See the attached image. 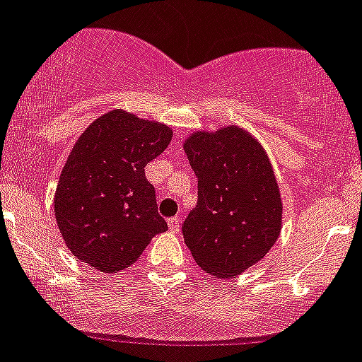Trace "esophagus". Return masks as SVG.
<instances>
[{"instance_id": "obj_1", "label": "esophagus", "mask_w": 362, "mask_h": 362, "mask_svg": "<svg viewBox=\"0 0 362 362\" xmlns=\"http://www.w3.org/2000/svg\"><path fill=\"white\" fill-rule=\"evenodd\" d=\"M168 226H169V229H171L173 233H177L178 229H180V216H173V218H169Z\"/></svg>"}]
</instances>
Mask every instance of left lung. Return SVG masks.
<instances>
[{
    "mask_svg": "<svg viewBox=\"0 0 362 362\" xmlns=\"http://www.w3.org/2000/svg\"><path fill=\"white\" fill-rule=\"evenodd\" d=\"M184 149L199 178V200L182 224L185 246L209 275H240L281 235V193L268 155L237 125L197 131Z\"/></svg>",
    "mask_w": 362,
    "mask_h": 362,
    "instance_id": "8db88e82",
    "label": "left lung"
}]
</instances>
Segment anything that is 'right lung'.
I'll list each match as a JSON object with an SVG mask.
<instances>
[{
    "label": "right lung",
    "instance_id": "1",
    "mask_svg": "<svg viewBox=\"0 0 362 362\" xmlns=\"http://www.w3.org/2000/svg\"><path fill=\"white\" fill-rule=\"evenodd\" d=\"M171 136L168 125L116 109L78 138L54 197L56 222L76 259L103 273L122 272L168 229L146 165Z\"/></svg>",
    "mask_w": 362,
    "mask_h": 362
}]
</instances>
